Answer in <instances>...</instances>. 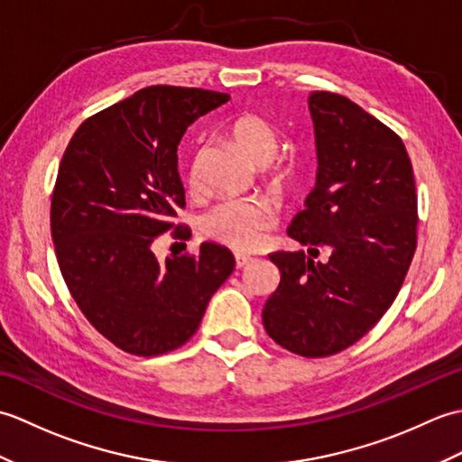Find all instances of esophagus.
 I'll list each match as a JSON object with an SVG mask.
<instances>
[{
	"instance_id": "1",
	"label": "esophagus",
	"mask_w": 462,
	"mask_h": 462,
	"mask_svg": "<svg viewBox=\"0 0 462 462\" xmlns=\"http://www.w3.org/2000/svg\"><path fill=\"white\" fill-rule=\"evenodd\" d=\"M234 258H236V268L248 266V263L252 262V258L248 256V254H242V252H236V254H234Z\"/></svg>"
}]
</instances>
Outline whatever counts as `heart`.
<instances>
[{"instance_id": "1", "label": "heart", "mask_w": 462, "mask_h": 462, "mask_svg": "<svg viewBox=\"0 0 462 462\" xmlns=\"http://www.w3.org/2000/svg\"><path fill=\"white\" fill-rule=\"evenodd\" d=\"M228 134L238 149L254 162L268 164L278 152L280 136L276 129L258 113H240L228 123ZM291 176V166L278 164L273 182L283 184ZM190 189L199 186V162L190 166ZM273 224L272 206L262 199H234L216 206L202 220V230L208 238L228 244L232 248L250 250L262 238V232Z\"/></svg>"}]
</instances>
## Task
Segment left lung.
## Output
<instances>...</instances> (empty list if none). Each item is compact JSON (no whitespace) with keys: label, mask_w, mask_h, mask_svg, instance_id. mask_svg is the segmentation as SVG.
I'll return each instance as SVG.
<instances>
[{"label":"left lung","mask_w":462,"mask_h":462,"mask_svg":"<svg viewBox=\"0 0 462 462\" xmlns=\"http://www.w3.org/2000/svg\"><path fill=\"white\" fill-rule=\"evenodd\" d=\"M308 101L318 182L288 236L310 248L270 254L282 276L262 321L283 349L328 357L359 341L395 301L415 256L419 214L401 136L343 95L311 91Z\"/></svg>","instance_id":"8db88e82"}]
</instances>
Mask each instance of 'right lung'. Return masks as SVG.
<instances>
[{
    "label": "right lung",
    "mask_w": 462,
    "mask_h": 462,
    "mask_svg": "<svg viewBox=\"0 0 462 462\" xmlns=\"http://www.w3.org/2000/svg\"><path fill=\"white\" fill-rule=\"evenodd\" d=\"M230 95L154 85L83 121L59 164L51 238L59 270L87 321L141 357L179 349L199 329L234 256L204 242L200 254L159 262L161 234L182 238L179 144L186 129Z\"/></svg>",
    "instance_id": "obj_1"
}]
</instances>
